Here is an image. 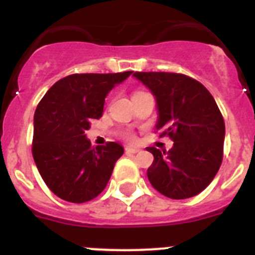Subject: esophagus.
<instances>
[{"instance_id":"esophagus-1","label":"esophagus","mask_w":255,"mask_h":255,"mask_svg":"<svg viewBox=\"0 0 255 255\" xmlns=\"http://www.w3.org/2000/svg\"><path fill=\"white\" fill-rule=\"evenodd\" d=\"M139 150H140L139 148H134V147H126L125 148L126 153H138Z\"/></svg>"}]
</instances>
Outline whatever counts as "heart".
I'll use <instances>...</instances> for the list:
<instances>
[{"label":"heart","mask_w":255,"mask_h":255,"mask_svg":"<svg viewBox=\"0 0 255 255\" xmlns=\"http://www.w3.org/2000/svg\"><path fill=\"white\" fill-rule=\"evenodd\" d=\"M126 138L129 139V140H134V135H131V134H128V135H126Z\"/></svg>","instance_id":"heart-1"}]
</instances>
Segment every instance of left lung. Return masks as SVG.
Masks as SVG:
<instances>
[{"instance_id":"left-lung-1","label":"left lung","mask_w":255,"mask_h":255,"mask_svg":"<svg viewBox=\"0 0 255 255\" xmlns=\"http://www.w3.org/2000/svg\"><path fill=\"white\" fill-rule=\"evenodd\" d=\"M157 101L159 136H170L168 152L148 147L154 157L148 179L171 199L199 194L215 179L224 157L225 121L208 89L176 73H134Z\"/></svg>"}]
</instances>
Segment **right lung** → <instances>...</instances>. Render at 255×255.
<instances>
[{"mask_svg":"<svg viewBox=\"0 0 255 255\" xmlns=\"http://www.w3.org/2000/svg\"><path fill=\"white\" fill-rule=\"evenodd\" d=\"M132 71L73 74L52 85L34 114L33 158L49 190L71 203H85L105 190L124 148L115 141L92 147L91 121L102 117L105 98Z\"/></svg>","mask_w":255,"mask_h":255,"instance_id":"1","label":"right lung"}]
</instances>
